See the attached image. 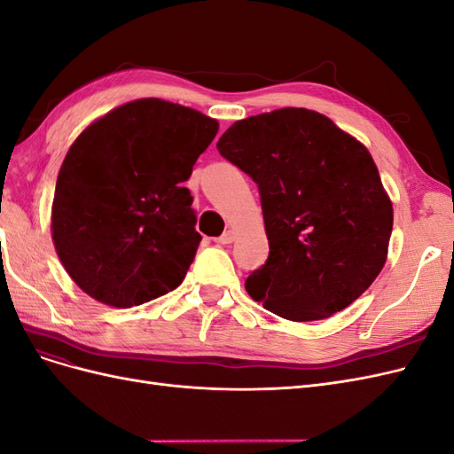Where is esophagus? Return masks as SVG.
I'll use <instances>...</instances> for the list:
<instances>
[{"instance_id":"esophagus-1","label":"esophagus","mask_w":454,"mask_h":454,"mask_svg":"<svg viewBox=\"0 0 454 454\" xmlns=\"http://www.w3.org/2000/svg\"><path fill=\"white\" fill-rule=\"evenodd\" d=\"M232 240H235V231H231V229H229V231H225L222 237H217V239H215V242H217V244H231Z\"/></svg>"}]
</instances>
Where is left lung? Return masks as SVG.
<instances>
[{"instance_id":"8db88e82","label":"left lung","mask_w":454,"mask_h":454,"mask_svg":"<svg viewBox=\"0 0 454 454\" xmlns=\"http://www.w3.org/2000/svg\"><path fill=\"white\" fill-rule=\"evenodd\" d=\"M259 187L267 263L246 292L292 322L354 303L388 257L394 210L367 147L312 109L282 107L231 125L217 142Z\"/></svg>"}]
</instances>
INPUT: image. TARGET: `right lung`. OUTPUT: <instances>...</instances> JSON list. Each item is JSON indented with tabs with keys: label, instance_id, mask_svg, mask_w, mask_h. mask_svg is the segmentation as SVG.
Here are the masks:
<instances>
[{
	"label": "right lung",
	"instance_id": "1",
	"mask_svg": "<svg viewBox=\"0 0 454 454\" xmlns=\"http://www.w3.org/2000/svg\"><path fill=\"white\" fill-rule=\"evenodd\" d=\"M217 130L193 107L140 98L77 136L59 172L51 235L87 295L130 309L184 282L202 240L184 182Z\"/></svg>",
	"mask_w": 454,
	"mask_h": 454
}]
</instances>
